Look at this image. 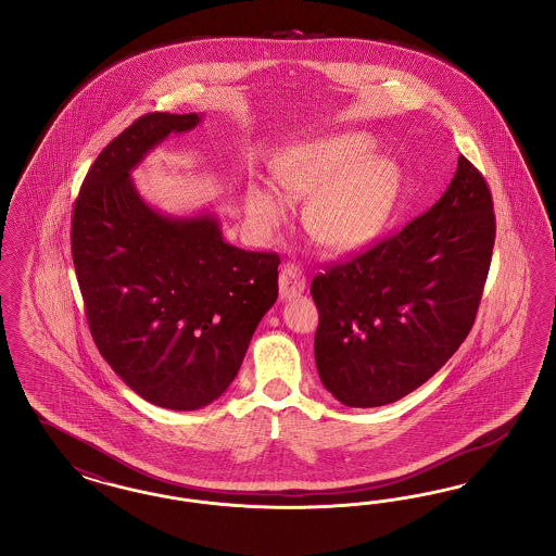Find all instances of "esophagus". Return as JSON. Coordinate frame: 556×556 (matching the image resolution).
<instances>
[{"mask_svg":"<svg viewBox=\"0 0 556 556\" xmlns=\"http://www.w3.org/2000/svg\"><path fill=\"white\" fill-rule=\"evenodd\" d=\"M278 285H280V299L288 301V299L299 296L305 290L307 280H305L303 269L296 268L294 264H287L285 268L280 269Z\"/></svg>","mask_w":556,"mask_h":556,"instance_id":"34e87169","label":"esophagus"}]
</instances>
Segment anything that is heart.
<instances>
[{
	"instance_id": "obj_1",
	"label": "heart",
	"mask_w": 556,
	"mask_h": 556,
	"mask_svg": "<svg viewBox=\"0 0 556 556\" xmlns=\"http://www.w3.org/2000/svg\"><path fill=\"white\" fill-rule=\"evenodd\" d=\"M372 150L367 134L344 131L296 146L274 165V181L288 200L314 198L305 227L321 248L336 253L365 248L390 218L402 173ZM248 210L266 232L287 218L282 200L268 187L249 189Z\"/></svg>"
}]
</instances>
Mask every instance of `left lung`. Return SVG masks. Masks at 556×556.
<instances>
[{"label": "left lung", "mask_w": 556, "mask_h": 556, "mask_svg": "<svg viewBox=\"0 0 556 556\" xmlns=\"http://www.w3.org/2000/svg\"><path fill=\"white\" fill-rule=\"evenodd\" d=\"M493 245L491 191L459 156L422 216L313 278L324 388L349 408H377L429 381L472 329Z\"/></svg>", "instance_id": "obj_1"}]
</instances>
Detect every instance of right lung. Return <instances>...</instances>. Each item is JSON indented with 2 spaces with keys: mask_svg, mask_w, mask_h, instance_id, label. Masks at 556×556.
Returning a JSON list of instances; mask_svg holds the SVG:
<instances>
[{
  "mask_svg": "<svg viewBox=\"0 0 556 556\" xmlns=\"http://www.w3.org/2000/svg\"><path fill=\"white\" fill-rule=\"evenodd\" d=\"M204 115L148 113L104 148L72 218V255L90 333L125 386L168 410L218 400L278 299L276 253L225 241L220 218L150 206L131 170Z\"/></svg>",
  "mask_w": 556,
  "mask_h": 556,
  "instance_id": "add662e5",
  "label": "right lung"
}]
</instances>
